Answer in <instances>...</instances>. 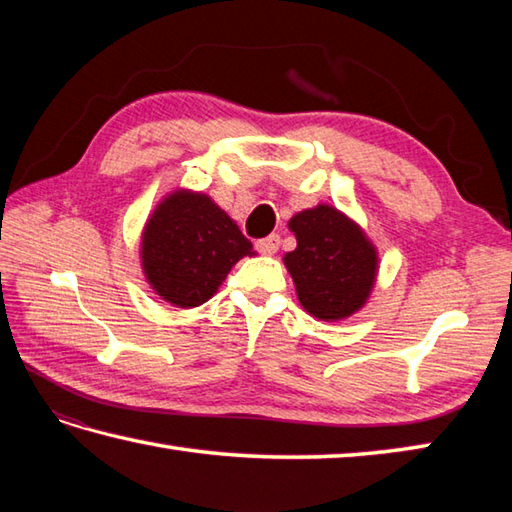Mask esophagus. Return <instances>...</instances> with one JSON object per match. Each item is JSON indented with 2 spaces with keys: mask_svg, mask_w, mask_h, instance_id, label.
Returning <instances> with one entry per match:
<instances>
[{
  "mask_svg": "<svg viewBox=\"0 0 512 512\" xmlns=\"http://www.w3.org/2000/svg\"><path fill=\"white\" fill-rule=\"evenodd\" d=\"M255 248L262 255H275L277 248H279V235H268L264 239H259V242L255 244Z\"/></svg>",
  "mask_w": 512,
  "mask_h": 512,
  "instance_id": "obj_1",
  "label": "esophagus"
}]
</instances>
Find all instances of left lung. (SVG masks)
Here are the masks:
<instances>
[{"instance_id": "8db88e82", "label": "left lung", "mask_w": 512, "mask_h": 512, "mask_svg": "<svg viewBox=\"0 0 512 512\" xmlns=\"http://www.w3.org/2000/svg\"><path fill=\"white\" fill-rule=\"evenodd\" d=\"M297 248L284 255L301 308L319 321H345L376 286L378 250L363 226L332 204H317L290 217Z\"/></svg>"}]
</instances>
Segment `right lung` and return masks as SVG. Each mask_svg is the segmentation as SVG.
I'll return each instance as SVG.
<instances>
[{
  "mask_svg": "<svg viewBox=\"0 0 512 512\" xmlns=\"http://www.w3.org/2000/svg\"><path fill=\"white\" fill-rule=\"evenodd\" d=\"M257 255L233 217L211 195L176 189L149 213L140 266L151 290L176 308L209 301L242 257Z\"/></svg>",
  "mask_w": 512,
  "mask_h": 512,
  "instance_id": "1",
  "label": "right lung"
}]
</instances>
